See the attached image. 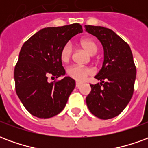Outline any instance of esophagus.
<instances>
[{"label":"esophagus","instance_id":"obj_1","mask_svg":"<svg viewBox=\"0 0 148 148\" xmlns=\"http://www.w3.org/2000/svg\"><path fill=\"white\" fill-rule=\"evenodd\" d=\"M82 85V83H81V82H76V87L77 88H79Z\"/></svg>","mask_w":148,"mask_h":148}]
</instances>
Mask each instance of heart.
<instances>
[{
    "mask_svg": "<svg viewBox=\"0 0 148 148\" xmlns=\"http://www.w3.org/2000/svg\"><path fill=\"white\" fill-rule=\"evenodd\" d=\"M80 45L90 55H94L97 52L98 47L97 43L90 39H82L80 42ZM73 54V47L70 42H67L62 47L60 50V59L62 62L70 61ZM66 74L69 77L76 81H83L85 78L93 74L92 69L78 65H73L66 70Z\"/></svg>",
    "mask_w": 148,
    "mask_h": 148,
    "instance_id": "b5f03b06",
    "label": "heart"
}]
</instances>
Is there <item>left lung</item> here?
I'll list each match as a JSON object with an SVG mask.
<instances>
[{
	"instance_id": "1",
	"label": "left lung",
	"mask_w": 148,
	"mask_h": 148,
	"mask_svg": "<svg viewBox=\"0 0 148 148\" xmlns=\"http://www.w3.org/2000/svg\"><path fill=\"white\" fill-rule=\"evenodd\" d=\"M85 27L99 39L104 48L102 67L95 76L101 82L90 85L87 106L95 116L108 120L118 116L130 101L136 68L129 45L113 31L101 26Z\"/></svg>"
}]
</instances>
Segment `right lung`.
<instances>
[{
  "label": "right lung",
  "mask_w": 148,
  "mask_h": 148,
  "mask_svg": "<svg viewBox=\"0 0 148 148\" xmlns=\"http://www.w3.org/2000/svg\"><path fill=\"white\" fill-rule=\"evenodd\" d=\"M82 32L79 24L45 27L34 34L21 47L14 69L16 92L25 109L39 118H51L64 109L75 87V81L65 77L60 59L62 47L73 36Z\"/></svg>",
  "instance_id": "1"
}]
</instances>
